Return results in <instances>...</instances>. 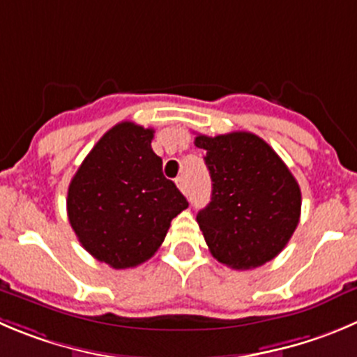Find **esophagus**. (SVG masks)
Returning <instances> with one entry per match:
<instances>
[{
	"mask_svg": "<svg viewBox=\"0 0 357 357\" xmlns=\"http://www.w3.org/2000/svg\"><path fill=\"white\" fill-rule=\"evenodd\" d=\"M176 188L181 189V191L184 192V195H188V191H189L188 178H185V176H178V178H176Z\"/></svg>",
	"mask_w": 357,
	"mask_h": 357,
	"instance_id": "34e87169",
	"label": "esophagus"
}]
</instances>
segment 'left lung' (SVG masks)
<instances>
[{
    "instance_id": "obj_1",
    "label": "left lung",
    "mask_w": 357,
    "mask_h": 357,
    "mask_svg": "<svg viewBox=\"0 0 357 357\" xmlns=\"http://www.w3.org/2000/svg\"><path fill=\"white\" fill-rule=\"evenodd\" d=\"M195 145L206 151L212 199L196 220L210 252L235 270L268 263L287 245L301 212L296 178L277 152L247 131L205 137Z\"/></svg>"
}]
</instances>
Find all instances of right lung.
<instances>
[{
	"instance_id": "add662e5",
	"label": "right lung",
	"mask_w": 357,
	"mask_h": 357,
	"mask_svg": "<svg viewBox=\"0 0 357 357\" xmlns=\"http://www.w3.org/2000/svg\"><path fill=\"white\" fill-rule=\"evenodd\" d=\"M154 130L124 121L100 138L68 188V219L84 249L115 270L145 263L189 206L162 175Z\"/></svg>"
}]
</instances>
